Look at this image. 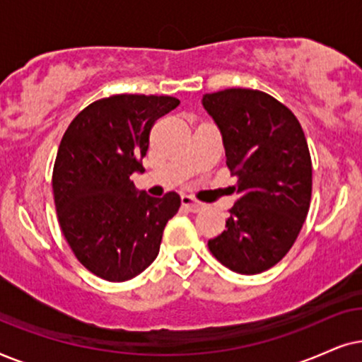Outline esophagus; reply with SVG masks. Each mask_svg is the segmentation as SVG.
I'll use <instances>...</instances> for the list:
<instances>
[{"label": "esophagus", "mask_w": 362, "mask_h": 362, "mask_svg": "<svg viewBox=\"0 0 362 362\" xmlns=\"http://www.w3.org/2000/svg\"><path fill=\"white\" fill-rule=\"evenodd\" d=\"M182 205H184L189 211H194V214L204 209V204H200V202L192 199L190 195H182Z\"/></svg>", "instance_id": "esophagus-1"}]
</instances>
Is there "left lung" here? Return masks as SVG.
Here are the masks:
<instances>
[{"mask_svg":"<svg viewBox=\"0 0 362 362\" xmlns=\"http://www.w3.org/2000/svg\"><path fill=\"white\" fill-rule=\"evenodd\" d=\"M202 105L218 127L240 195L209 248L231 272L262 273L290 252L310 210L305 134L295 114L262 90H218L205 94Z\"/></svg>","mask_w":362,"mask_h":362,"instance_id":"left-lung-1","label":"left lung"}]
</instances>
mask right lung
Wrapping results in <instances>:
<instances>
[{
    "label": "right lung",
    "instance_id": "right-lung-1",
    "mask_svg": "<svg viewBox=\"0 0 362 362\" xmlns=\"http://www.w3.org/2000/svg\"><path fill=\"white\" fill-rule=\"evenodd\" d=\"M180 100L168 95L119 94L76 115L57 151L52 192L62 233L76 258L107 281H127L157 258L163 228L180 209V195L139 192L153 122Z\"/></svg>",
    "mask_w": 362,
    "mask_h": 362
}]
</instances>
